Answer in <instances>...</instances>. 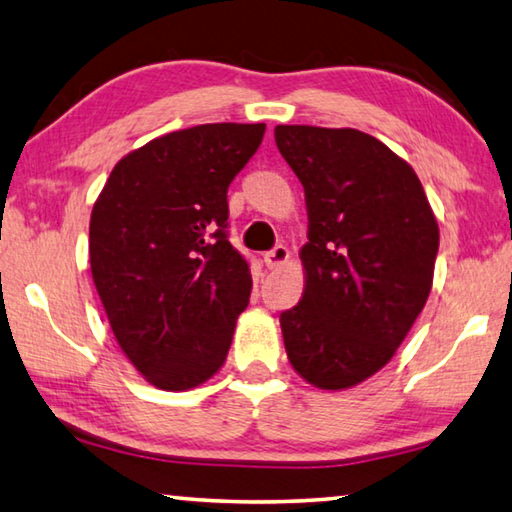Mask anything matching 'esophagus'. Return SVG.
Listing matches in <instances>:
<instances>
[{
	"mask_svg": "<svg viewBox=\"0 0 512 512\" xmlns=\"http://www.w3.org/2000/svg\"><path fill=\"white\" fill-rule=\"evenodd\" d=\"M288 261H290V249L285 245H276L272 251H267L263 256V263L267 270H279V267H283Z\"/></svg>",
	"mask_w": 512,
	"mask_h": 512,
	"instance_id": "obj_1",
	"label": "esophagus"
}]
</instances>
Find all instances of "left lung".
Segmentation results:
<instances>
[{"label":"left lung","mask_w":512,"mask_h":512,"mask_svg":"<svg viewBox=\"0 0 512 512\" xmlns=\"http://www.w3.org/2000/svg\"><path fill=\"white\" fill-rule=\"evenodd\" d=\"M306 193L303 294L281 315L285 353L312 387L344 391L396 355L434 283L438 222L416 170L353 128L276 125Z\"/></svg>","instance_id":"left-lung-1"}]
</instances>
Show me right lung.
Instances as JSON below:
<instances>
[{
    "instance_id": "right-lung-1",
    "label": "right lung",
    "mask_w": 512,
    "mask_h": 512,
    "mask_svg": "<svg viewBox=\"0 0 512 512\" xmlns=\"http://www.w3.org/2000/svg\"><path fill=\"white\" fill-rule=\"evenodd\" d=\"M265 123L168 132L119 159L89 220V267L121 351L164 391L204 384L227 360L251 294L227 240V188Z\"/></svg>"
}]
</instances>
